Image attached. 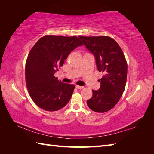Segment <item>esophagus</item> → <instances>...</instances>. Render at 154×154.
Instances as JSON below:
<instances>
[{"label":"esophagus","instance_id":"obj_1","mask_svg":"<svg viewBox=\"0 0 154 154\" xmlns=\"http://www.w3.org/2000/svg\"><path fill=\"white\" fill-rule=\"evenodd\" d=\"M75 87H76V89H83V86L76 85V86H75Z\"/></svg>","mask_w":154,"mask_h":154}]
</instances>
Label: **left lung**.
Returning <instances> with one entry per match:
<instances>
[{
	"label": "left lung",
	"mask_w": 154,
	"mask_h": 154,
	"mask_svg": "<svg viewBox=\"0 0 154 154\" xmlns=\"http://www.w3.org/2000/svg\"><path fill=\"white\" fill-rule=\"evenodd\" d=\"M83 44L95 58L97 69L103 72L100 89L93 90V97L87 101L94 112H106L119 102L126 87L128 65L122 49L108 36H79Z\"/></svg>",
	"instance_id": "1"
}]
</instances>
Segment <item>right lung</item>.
Returning <instances> with one entry per match:
<instances>
[{
	"label": "right lung",
	"instance_id": "obj_1",
	"mask_svg": "<svg viewBox=\"0 0 154 154\" xmlns=\"http://www.w3.org/2000/svg\"><path fill=\"white\" fill-rule=\"evenodd\" d=\"M82 45L76 36L45 35L32 48L26 62V81L32 99L41 109L59 110L69 101L75 86L62 83L54 74L71 52Z\"/></svg>",
	"mask_w": 154,
	"mask_h": 154
}]
</instances>
